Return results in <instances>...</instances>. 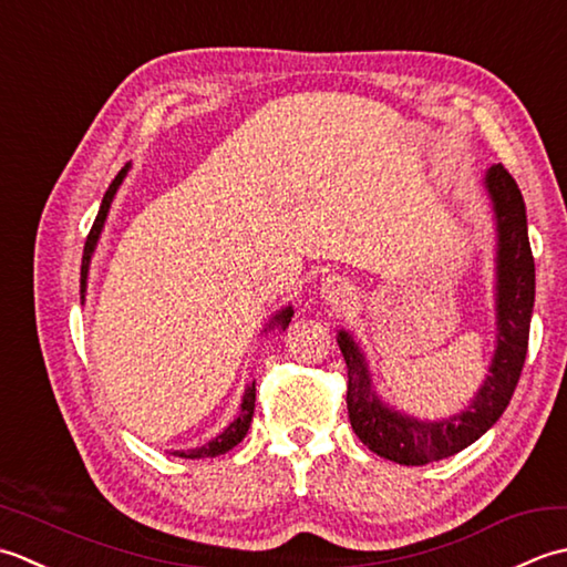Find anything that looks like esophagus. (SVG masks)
Listing matches in <instances>:
<instances>
[{
  "label": "esophagus",
  "mask_w": 567,
  "mask_h": 567,
  "mask_svg": "<svg viewBox=\"0 0 567 567\" xmlns=\"http://www.w3.org/2000/svg\"><path fill=\"white\" fill-rule=\"evenodd\" d=\"M322 293H326L328 300H340L350 293V288L344 286L340 279H328L326 284H322Z\"/></svg>",
  "instance_id": "obj_1"
}]
</instances>
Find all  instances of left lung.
Segmentation results:
<instances>
[{"label":"left lung","instance_id":"8db88e82","mask_svg":"<svg viewBox=\"0 0 567 567\" xmlns=\"http://www.w3.org/2000/svg\"><path fill=\"white\" fill-rule=\"evenodd\" d=\"M484 188L496 223V350L487 379L465 411L431 423L386 406L372 389V374L360 344L350 332H338L340 352L348 362L352 431L372 453L399 465H429L475 443L499 421L522 377L536 296L526 205L512 173L502 164L484 173Z\"/></svg>","mask_w":567,"mask_h":567}]
</instances>
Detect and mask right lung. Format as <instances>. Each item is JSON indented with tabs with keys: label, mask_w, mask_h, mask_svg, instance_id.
Wrapping results in <instances>:
<instances>
[{
	"label": "right lung",
	"mask_w": 567,
	"mask_h": 567,
	"mask_svg": "<svg viewBox=\"0 0 567 567\" xmlns=\"http://www.w3.org/2000/svg\"><path fill=\"white\" fill-rule=\"evenodd\" d=\"M126 171H130V164H126L117 176H114V181L110 183V188L105 193V198H102V205H100V213L95 217V223H92V229L90 235L85 239V249H83V267H80V293H83L85 298V288H87V271H90V259H92V251H95L97 247V239H100V233L102 227H105V219H107V213H110V205L114 200V193H117V188L122 186V181L126 176ZM291 316H293V308L288 306L284 310H279L271 320H269V328H276L281 326V330L288 328V322H291ZM254 401H257V381H251V384L245 389V396H241V406H239V415L237 419L227 425V429L219 433L217 437H213L210 443H205L200 447H193V450H173V455L178 457H186V460H200V457H217L227 453V450H233L237 443H241V437L247 435L249 431V423H251V415H254Z\"/></svg>",
	"instance_id": "right-lung-1"
}]
</instances>
